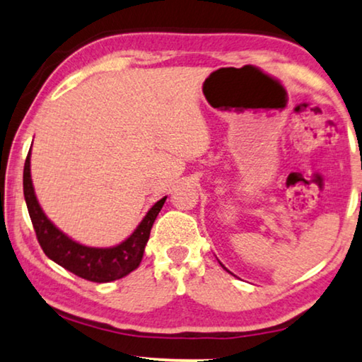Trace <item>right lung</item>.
Wrapping results in <instances>:
<instances>
[{"instance_id": "1", "label": "right lung", "mask_w": 362, "mask_h": 362, "mask_svg": "<svg viewBox=\"0 0 362 362\" xmlns=\"http://www.w3.org/2000/svg\"><path fill=\"white\" fill-rule=\"evenodd\" d=\"M23 185L29 216L44 253L62 268L68 269L81 279L93 282L116 281L139 268L140 261L144 258L145 245L148 242L150 230L166 201V197L160 199L146 212L134 233L122 243L111 246V248H93V246L76 243L75 240L66 237L42 211L37 197H35L33 180H30V150L24 163Z\"/></svg>"}]
</instances>
